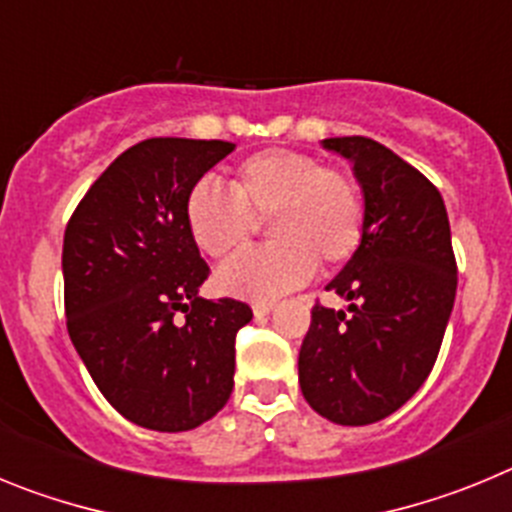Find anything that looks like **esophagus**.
<instances>
[{"label":"esophagus","instance_id":"obj_1","mask_svg":"<svg viewBox=\"0 0 512 512\" xmlns=\"http://www.w3.org/2000/svg\"><path fill=\"white\" fill-rule=\"evenodd\" d=\"M271 310H274V302H253V315H256V318H264Z\"/></svg>","mask_w":512,"mask_h":512}]
</instances>
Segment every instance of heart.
Wrapping results in <instances>:
<instances>
[{"label": "heart", "instance_id": "obj_1", "mask_svg": "<svg viewBox=\"0 0 512 512\" xmlns=\"http://www.w3.org/2000/svg\"><path fill=\"white\" fill-rule=\"evenodd\" d=\"M264 217L274 241L238 253L217 271V287L228 295L274 300L302 287L318 261L328 269L346 264L364 241L366 207L356 176L295 148L248 156L233 171L230 192L200 179L184 197L189 238L212 259L238 251Z\"/></svg>", "mask_w": 512, "mask_h": 512}]
</instances>
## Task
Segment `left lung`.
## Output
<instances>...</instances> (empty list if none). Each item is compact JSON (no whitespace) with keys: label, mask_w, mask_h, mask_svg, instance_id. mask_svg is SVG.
Returning <instances> with one entry per match:
<instances>
[{"label":"left lung","mask_w":512,"mask_h":512,"mask_svg":"<svg viewBox=\"0 0 512 512\" xmlns=\"http://www.w3.org/2000/svg\"><path fill=\"white\" fill-rule=\"evenodd\" d=\"M354 164L364 189L359 251L325 289L348 312L312 307L300 348L310 408L338 425H369L400 410L428 379L456 297V256L436 184L364 135L323 140Z\"/></svg>","instance_id":"8db88e82"}]
</instances>
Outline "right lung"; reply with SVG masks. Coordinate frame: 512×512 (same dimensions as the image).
Instances as JSON below:
<instances>
[{"label":"right lung","mask_w":512,"mask_h":512,"mask_svg":"<svg viewBox=\"0 0 512 512\" xmlns=\"http://www.w3.org/2000/svg\"><path fill=\"white\" fill-rule=\"evenodd\" d=\"M230 151L228 140H140L89 187L63 235L71 343L112 408L151 431H192L233 392L235 336L253 312L197 297L210 266L184 225L189 187Z\"/></svg>","instance_id":"add662e5"}]
</instances>
